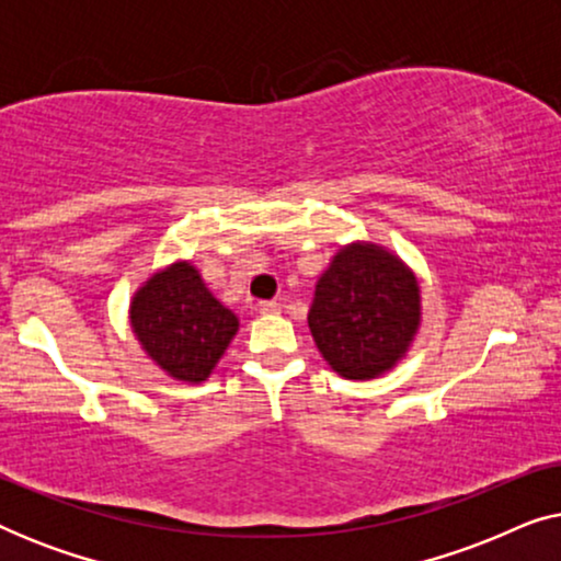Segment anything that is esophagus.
Segmentation results:
<instances>
[{"label":"esophagus","mask_w":561,"mask_h":561,"mask_svg":"<svg viewBox=\"0 0 561 561\" xmlns=\"http://www.w3.org/2000/svg\"><path fill=\"white\" fill-rule=\"evenodd\" d=\"M257 311L260 313H278L280 311V304L278 301H260L257 304Z\"/></svg>","instance_id":"esophagus-1"}]
</instances>
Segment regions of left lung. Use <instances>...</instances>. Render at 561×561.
<instances>
[{
  "label": "left lung",
  "instance_id": "obj_1",
  "mask_svg": "<svg viewBox=\"0 0 561 561\" xmlns=\"http://www.w3.org/2000/svg\"><path fill=\"white\" fill-rule=\"evenodd\" d=\"M419 327L413 275L373 244L336 252L317 283L309 311L313 342L342 378L367 380L386 373Z\"/></svg>",
  "mask_w": 561,
  "mask_h": 561
}]
</instances>
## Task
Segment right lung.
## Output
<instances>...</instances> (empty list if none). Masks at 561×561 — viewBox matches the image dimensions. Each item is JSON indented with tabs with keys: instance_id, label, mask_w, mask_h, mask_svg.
<instances>
[{
	"instance_id": "1",
	"label": "right lung",
	"mask_w": 561,
	"mask_h": 561,
	"mask_svg": "<svg viewBox=\"0 0 561 561\" xmlns=\"http://www.w3.org/2000/svg\"><path fill=\"white\" fill-rule=\"evenodd\" d=\"M137 340L168 375L202 382L225 355L237 317L221 306L188 263L156 273L133 301Z\"/></svg>"
}]
</instances>
